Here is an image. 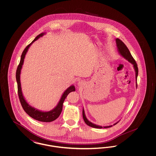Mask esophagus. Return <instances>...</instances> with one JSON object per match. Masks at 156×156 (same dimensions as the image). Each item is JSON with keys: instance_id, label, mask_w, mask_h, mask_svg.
I'll return each instance as SVG.
<instances>
[{"instance_id": "obj_1", "label": "esophagus", "mask_w": 156, "mask_h": 156, "mask_svg": "<svg viewBox=\"0 0 156 156\" xmlns=\"http://www.w3.org/2000/svg\"><path fill=\"white\" fill-rule=\"evenodd\" d=\"M78 85H81V82H78Z\"/></svg>"}]
</instances>
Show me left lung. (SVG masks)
Listing matches in <instances>:
<instances>
[{"label": "left lung", "instance_id": "8db88e82", "mask_svg": "<svg viewBox=\"0 0 156 156\" xmlns=\"http://www.w3.org/2000/svg\"><path fill=\"white\" fill-rule=\"evenodd\" d=\"M116 46L118 48V50L119 51V53L120 54V55H122L123 58H125V59H127L129 62H130L132 64H133V66L134 69L136 73V87H137V75H138V67H137V63L136 62L135 60L133 58L132 55H131L130 52L129 51V49L127 48V47H126V45L124 44V43L120 40L119 38H116ZM82 116H83V119L84 122H85V123L88 125L89 126H90L92 127H94V128H97V129H101V128H108V127H111L112 126V125L108 126H99V125H97L95 124L92 123V122H89V120L87 119L85 114V112H84V109H82ZM119 122L115 123V124H113V125H116Z\"/></svg>", "mask_w": 156, "mask_h": 156}]
</instances>
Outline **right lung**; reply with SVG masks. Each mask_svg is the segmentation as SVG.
<instances>
[{
	"label": "right lung",
	"instance_id": "right-lung-1",
	"mask_svg": "<svg viewBox=\"0 0 156 156\" xmlns=\"http://www.w3.org/2000/svg\"><path fill=\"white\" fill-rule=\"evenodd\" d=\"M45 34V33H42L38 35L37 37L34 38V40L30 43V44L28 45L24 51H23L20 63L17 67V70H16V81L17 83V89H18V95L20 101L21 105L22 106L23 108L24 111L26 112L27 114H28L30 117H31L33 119H36L38 121L43 122H51L52 121L55 120V119H57L59 117L62 110V105L64 103V100L66 99L67 95L73 91L75 90V88L74 85H71L69 87H68L63 93L62 96L61 97V99L59 100V102L57 104V105L52 109L51 111L48 112H43L39 111L37 109L34 108V107H32L30 106L29 104L27 102L26 99L23 97L22 91V88H21V83H20V73L21 69L22 68L23 64L24 62V59L25 58V55L28 51V49L29 48L30 45L33 44L36 40L38 39L40 37L43 36Z\"/></svg>",
	"mask_w": 156,
	"mask_h": 156
}]
</instances>
